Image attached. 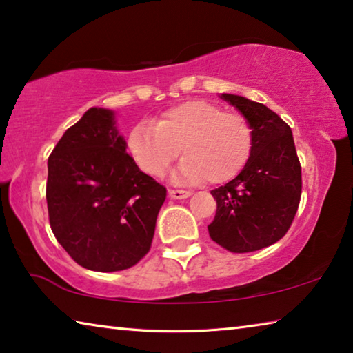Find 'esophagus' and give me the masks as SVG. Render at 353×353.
Returning <instances> with one entry per match:
<instances>
[{
	"label": "esophagus",
	"mask_w": 353,
	"mask_h": 353,
	"mask_svg": "<svg viewBox=\"0 0 353 353\" xmlns=\"http://www.w3.org/2000/svg\"><path fill=\"white\" fill-rule=\"evenodd\" d=\"M168 194H170V198H172V199H185L188 196H192V192L174 190V188H170V190H168Z\"/></svg>",
	"instance_id": "1"
}]
</instances>
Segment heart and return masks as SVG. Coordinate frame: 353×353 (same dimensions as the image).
Returning a JSON list of instances; mask_svg holds the SVG:
<instances>
[{"label": "heart", "mask_w": 353, "mask_h": 353, "mask_svg": "<svg viewBox=\"0 0 353 353\" xmlns=\"http://www.w3.org/2000/svg\"><path fill=\"white\" fill-rule=\"evenodd\" d=\"M126 145L139 170L149 176L165 174L182 149L187 157L179 165V177L190 182L208 177L222 183L238 176L249 160L252 130L243 115L194 99L168 109L157 125L133 126Z\"/></svg>", "instance_id": "1"}]
</instances>
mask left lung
Wrapping results in <instances>:
<instances>
[{"label":"left lung","instance_id":"1","mask_svg":"<svg viewBox=\"0 0 353 353\" xmlns=\"http://www.w3.org/2000/svg\"><path fill=\"white\" fill-rule=\"evenodd\" d=\"M220 98L244 115L252 130V150L243 171L210 193L217 212L209 236L234 254L255 252L283 238L301 198V165L292 128L265 104L239 94Z\"/></svg>","mask_w":353,"mask_h":353}]
</instances>
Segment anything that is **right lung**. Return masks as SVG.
Instances as JSON below:
<instances>
[{
  "label": "right lung",
  "instance_id": "add662e5",
  "mask_svg": "<svg viewBox=\"0 0 353 353\" xmlns=\"http://www.w3.org/2000/svg\"><path fill=\"white\" fill-rule=\"evenodd\" d=\"M47 168L50 228L77 265L122 271L149 252L166 188L126 154L114 110L88 109L61 136Z\"/></svg>",
  "mask_w": 353,
  "mask_h": 353
}]
</instances>
